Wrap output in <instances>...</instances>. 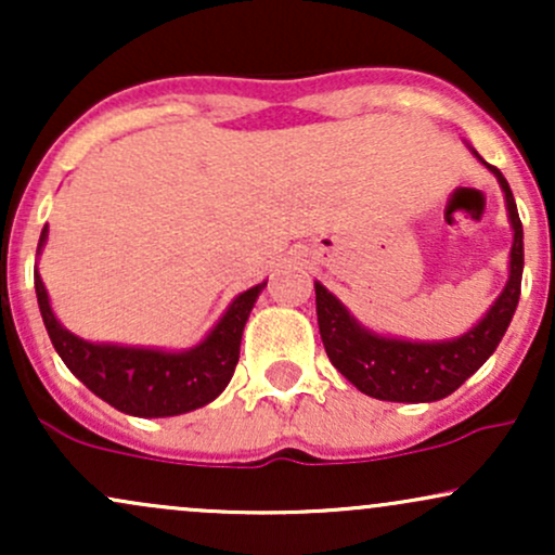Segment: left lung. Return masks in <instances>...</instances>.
I'll return each mask as SVG.
<instances>
[{
	"label": "left lung",
	"instance_id": "1",
	"mask_svg": "<svg viewBox=\"0 0 555 555\" xmlns=\"http://www.w3.org/2000/svg\"><path fill=\"white\" fill-rule=\"evenodd\" d=\"M482 164L499 177L503 195H506L508 219H512L514 227V245L506 289L501 292V297L495 299L488 315L473 331H467L460 339L436 344L386 339V336L362 328L326 286L315 284L318 328H321V339L331 365L367 397L406 401V404L449 397L469 375L480 371V365L495 352L508 323H512L521 292L525 232H521L517 203H514L506 177L495 167H490L488 162Z\"/></svg>",
	"mask_w": 555,
	"mask_h": 555
}]
</instances>
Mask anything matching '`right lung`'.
I'll use <instances>...</instances> for the list:
<instances>
[{"mask_svg":"<svg viewBox=\"0 0 555 555\" xmlns=\"http://www.w3.org/2000/svg\"><path fill=\"white\" fill-rule=\"evenodd\" d=\"M43 227L38 247L47 242ZM38 308L56 354L99 399L114 410L135 417H171L197 410L224 391L240 360L242 328L266 284L253 286L229 305L216 328L190 352L114 347L82 341L62 326L52 313L49 295L38 271L34 273Z\"/></svg>","mask_w":555,"mask_h":555,"instance_id":"1","label":"right lung"}]
</instances>
